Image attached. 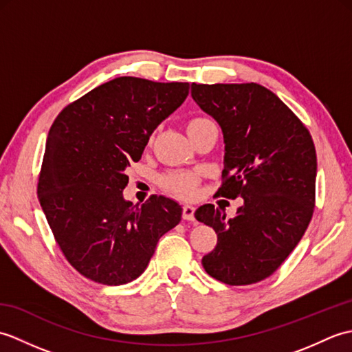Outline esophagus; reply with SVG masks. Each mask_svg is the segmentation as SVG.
I'll use <instances>...</instances> for the list:
<instances>
[{
  "label": "esophagus",
  "instance_id": "34e87169",
  "mask_svg": "<svg viewBox=\"0 0 352 352\" xmlns=\"http://www.w3.org/2000/svg\"><path fill=\"white\" fill-rule=\"evenodd\" d=\"M183 219L195 221V207L193 206H183Z\"/></svg>",
  "mask_w": 352,
  "mask_h": 352
}]
</instances>
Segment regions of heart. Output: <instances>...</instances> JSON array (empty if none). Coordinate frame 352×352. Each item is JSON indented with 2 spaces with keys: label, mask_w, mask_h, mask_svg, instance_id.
I'll return each instance as SVG.
<instances>
[{
  "label": "heart",
  "mask_w": 352,
  "mask_h": 352,
  "mask_svg": "<svg viewBox=\"0 0 352 352\" xmlns=\"http://www.w3.org/2000/svg\"><path fill=\"white\" fill-rule=\"evenodd\" d=\"M208 119L206 118H190L188 124H186V130L188 133L197 131L201 125L206 124ZM199 184V177L197 172L192 170H169L160 178V186L169 192L170 195L182 199H192L197 195Z\"/></svg>",
  "instance_id": "b5f03b06"
}]
</instances>
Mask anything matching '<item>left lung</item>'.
<instances>
[{"label": "left lung", "mask_w": 352, "mask_h": 352, "mask_svg": "<svg viewBox=\"0 0 352 352\" xmlns=\"http://www.w3.org/2000/svg\"><path fill=\"white\" fill-rule=\"evenodd\" d=\"M192 98L223 133L218 195L243 198L228 221L213 204L195 212L218 236L203 266L230 286L258 283L284 263L315 210L318 163L311 134L278 96L257 83H192Z\"/></svg>", "instance_id": "left-lung-1"}]
</instances>
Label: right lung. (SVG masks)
<instances>
[{
	"mask_svg": "<svg viewBox=\"0 0 352 352\" xmlns=\"http://www.w3.org/2000/svg\"><path fill=\"white\" fill-rule=\"evenodd\" d=\"M189 83L118 77L68 104L52 122L37 198L69 265L106 286L145 271L159 239L182 221L175 201H125L126 168L188 98Z\"/></svg>",
	"mask_w": 352,
	"mask_h": 352,
	"instance_id": "right-lung-1",
	"label": "right lung"
}]
</instances>
